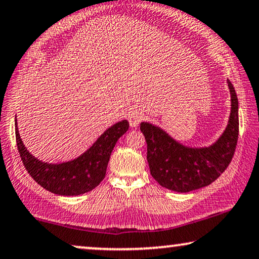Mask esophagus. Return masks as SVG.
I'll list each match as a JSON object with an SVG mask.
<instances>
[{
	"label": "esophagus",
	"mask_w": 259,
	"mask_h": 259,
	"mask_svg": "<svg viewBox=\"0 0 259 259\" xmlns=\"http://www.w3.org/2000/svg\"><path fill=\"white\" fill-rule=\"evenodd\" d=\"M127 117H128L131 127H137L138 125H139V122L143 120L144 114L140 109H132V110H130Z\"/></svg>",
	"instance_id": "obj_1"
}]
</instances>
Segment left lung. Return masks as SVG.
Listing matches in <instances>:
<instances>
[{"label": "left lung", "mask_w": 259, "mask_h": 259, "mask_svg": "<svg viewBox=\"0 0 259 259\" xmlns=\"http://www.w3.org/2000/svg\"><path fill=\"white\" fill-rule=\"evenodd\" d=\"M231 113L226 128L208 146H188L151 122L140 123L147 143V162L151 175L160 186L177 193L200 189L214 182L232 159L238 142L239 117L238 97L227 79Z\"/></svg>", "instance_id": "obj_1"}]
</instances>
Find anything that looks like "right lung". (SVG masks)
<instances>
[{"label":"right lung","instance_id":"right-lung-1","mask_svg":"<svg viewBox=\"0 0 259 259\" xmlns=\"http://www.w3.org/2000/svg\"><path fill=\"white\" fill-rule=\"evenodd\" d=\"M128 127L127 120L114 123L82 154L60 163L42 162L33 156L20 137L16 119L15 137L23 165L36 183L57 195L78 196L93 190L105 179L114 146Z\"/></svg>","mask_w":259,"mask_h":259}]
</instances>
